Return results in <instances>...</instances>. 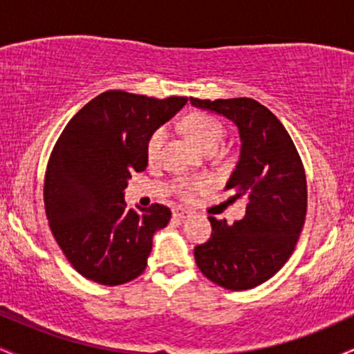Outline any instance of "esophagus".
Returning <instances> with one entry per match:
<instances>
[{"mask_svg":"<svg viewBox=\"0 0 354 354\" xmlns=\"http://www.w3.org/2000/svg\"><path fill=\"white\" fill-rule=\"evenodd\" d=\"M191 209H186V208H174L173 209V216L174 218H188L191 216Z\"/></svg>","mask_w":354,"mask_h":354,"instance_id":"esophagus-1","label":"esophagus"}]
</instances>
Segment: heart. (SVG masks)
I'll use <instances>...</instances> for the list:
<instances>
[{
    "label": "heart",
    "instance_id": "b5f03b06",
    "mask_svg": "<svg viewBox=\"0 0 354 354\" xmlns=\"http://www.w3.org/2000/svg\"><path fill=\"white\" fill-rule=\"evenodd\" d=\"M185 129L188 133V136L194 141L203 151H208L211 148H219L221 145L223 136H225V129L219 124V121L214 120L213 116L205 115V113H193L185 120ZM166 136H168V129L166 126H161L156 131L149 136L148 146H146V151H148V158L158 156L161 146H163ZM203 186L201 180H180L178 183V189L181 194L188 196L193 191L200 189Z\"/></svg>",
    "mask_w": 354,
    "mask_h": 354
}]
</instances>
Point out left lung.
Here are the masks:
<instances>
[{
	"instance_id": "1",
	"label": "left lung",
	"mask_w": 354,
	"mask_h": 354,
	"mask_svg": "<svg viewBox=\"0 0 354 354\" xmlns=\"http://www.w3.org/2000/svg\"><path fill=\"white\" fill-rule=\"evenodd\" d=\"M189 101L236 124L241 149L226 189H233L231 200L246 201L245 218L234 225L208 218L213 233L194 248V259L218 286L251 290L281 270L301 233L308 201L303 163L281 121L258 101Z\"/></svg>"
}]
</instances>
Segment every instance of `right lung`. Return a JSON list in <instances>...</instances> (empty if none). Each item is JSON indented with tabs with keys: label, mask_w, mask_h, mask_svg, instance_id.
I'll return each instance as SVG.
<instances>
[{
	"label": "right lung",
	"mask_w": 354,
	"mask_h": 354,
	"mask_svg": "<svg viewBox=\"0 0 354 354\" xmlns=\"http://www.w3.org/2000/svg\"><path fill=\"white\" fill-rule=\"evenodd\" d=\"M188 98L101 93L71 118L56 141L44 178V208L56 243L81 276L116 286L145 271L153 236L171 211L126 209L124 189L148 165L149 136Z\"/></svg>",
	"instance_id": "right-lung-1"
}]
</instances>
